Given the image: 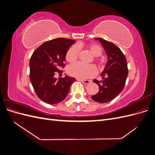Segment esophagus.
<instances>
[{"instance_id": "obj_1", "label": "esophagus", "mask_w": 155, "mask_h": 155, "mask_svg": "<svg viewBox=\"0 0 155 155\" xmlns=\"http://www.w3.org/2000/svg\"><path fill=\"white\" fill-rule=\"evenodd\" d=\"M78 80L80 81L83 83H85V84H88V83H91V81L87 80V79H78Z\"/></svg>"}]
</instances>
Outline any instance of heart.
Instances as JSON below:
<instances>
[{
  "mask_svg": "<svg viewBox=\"0 0 155 155\" xmlns=\"http://www.w3.org/2000/svg\"><path fill=\"white\" fill-rule=\"evenodd\" d=\"M82 47L83 44H79L78 46L73 45L70 47L66 54V60L69 63L74 62L78 58L79 49L77 47ZM87 49L94 56L95 62L98 67H101L104 63V59L101 57L103 50L101 46L96 43H90L85 45ZM67 72L71 76L78 79H86L94 76L96 74V70L95 67L92 64H85L81 63H74L70 64L68 67Z\"/></svg>",
  "mask_w": 155,
  "mask_h": 155,
  "instance_id": "b5f03b06",
  "label": "heart"
}]
</instances>
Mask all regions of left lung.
Wrapping results in <instances>:
<instances>
[{"mask_svg":"<svg viewBox=\"0 0 155 155\" xmlns=\"http://www.w3.org/2000/svg\"><path fill=\"white\" fill-rule=\"evenodd\" d=\"M99 41L106 51L108 61L101 74L102 81L94 79L99 86V91L91 96L98 103L104 104L113 100L124 89L128 76L127 59L121 50L111 42L102 38H95Z\"/></svg>","mask_w":155,"mask_h":155,"instance_id":"1","label":"left lung"}]
</instances>
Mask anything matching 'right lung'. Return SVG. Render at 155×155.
<instances>
[{
	"label": "right lung",
	"instance_id": "add662e5",
	"mask_svg": "<svg viewBox=\"0 0 155 155\" xmlns=\"http://www.w3.org/2000/svg\"><path fill=\"white\" fill-rule=\"evenodd\" d=\"M75 41L67 38H57L45 42L31 55L30 60V79L37 96L49 104L62 101L67 97L70 85L76 80L65 76L54 78L56 72L65 66L67 51Z\"/></svg>",
	"mask_w": 155,
	"mask_h": 155
}]
</instances>
